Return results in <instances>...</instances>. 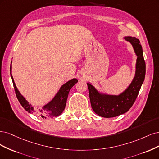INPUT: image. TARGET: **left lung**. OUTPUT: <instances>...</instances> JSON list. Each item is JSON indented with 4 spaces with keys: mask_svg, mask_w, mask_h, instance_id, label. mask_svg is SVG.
Here are the masks:
<instances>
[{
    "mask_svg": "<svg viewBox=\"0 0 159 159\" xmlns=\"http://www.w3.org/2000/svg\"><path fill=\"white\" fill-rule=\"evenodd\" d=\"M137 56L135 76L127 88L118 95L99 91L90 82L87 83L92 108L96 114L104 117H113L125 114L134 104L145 76V63L139 40L125 36Z\"/></svg>",
    "mask_w": 159,
    "mask_h": 159,
    "instance_id": "left-lung-1",
    "label": "left lung"
}]
</instances>
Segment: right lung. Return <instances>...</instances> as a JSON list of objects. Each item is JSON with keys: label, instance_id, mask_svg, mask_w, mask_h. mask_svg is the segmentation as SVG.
<instances>
[{"label": "right lung", "instance_id": "right-lung-1", "mask_svg": "<svg viewBox=\"0 0 159 159\" xmlns=\"http://www.w3.org/2000/svg\"><path fill=\"white\" fill-rule=\"evenodd\" d=\"M10 71H11V75L15 93H16V97L20 104L29 113H33L36 116L42 117L43 119L52 118V117H57L62 114V112L65 110L69 91L70 89L78 82V80L76 79H73L66 82V83L61 86L60 89L52 100L40 108H37V107H34L31 104H30L18 90L12 75V61Z\"/></svg>", "mask_w": 159, "mask_h": 159}]
</instances>
